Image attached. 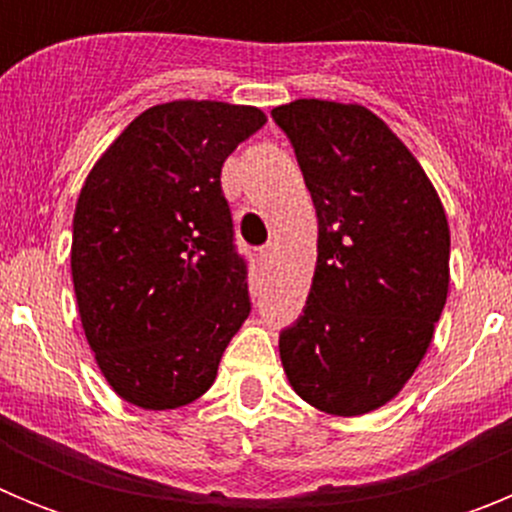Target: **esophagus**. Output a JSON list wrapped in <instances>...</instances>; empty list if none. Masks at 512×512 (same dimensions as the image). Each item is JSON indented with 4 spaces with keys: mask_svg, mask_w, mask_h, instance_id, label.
<instances>
[{
    "mask_svg": "<svg viewBox=\"0 0 512 512\" xmlns=\"http://www.w3.org/2000/svg\"><path fill=\"white\" fill-rule=\"evenodd\" d=\"M274 256H277V243H266V246H261L259 259L264 261V264H271V261H274Z\"/></svg>",
    "mask_w": 512,
    "mask_h": 512,
    "instance_id": "esophagus-1",
    "label": "esophagus"
}]
</instances>
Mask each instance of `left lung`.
Listing matches in <instances>:
<instances>
[{"mask_svg":"<svg viewBox=\"0 0 512 512\" xmlns=\"http://www.w3.org/2000/svg\"><path fill=\"white\" fill-rule=\"evenodd\" d=\"M271 117L318 212L307 305L279 336L284 374L323 413H372L433 341L449 295V220L418 158L372 110L295 99Z\"/></svg>","mask_w":512,"mask_h":512,"instance_id":"8db88e82","label":"left lung"}]
</instances>
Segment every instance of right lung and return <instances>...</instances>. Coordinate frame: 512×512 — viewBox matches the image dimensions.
I'll use <instances>...</instances> for the list:
<instances>
[{"mask_svg": "<svg viewBox=\"0 0 512 512\" xmlns=\"http://www.w3.org/2000/svg\"><path fill=\"white\" fill-rule=\"evenodd\" d=\"M264 122L248 104H156L117 135L81 187L76 305L99 372L130 405L174 410L205 395L251 312L220 171Z\"/></svg>", "mask_w": 512, "mask_h": 512, "instance_id": "add662e5", "label": "right lung"}]
</instances>
